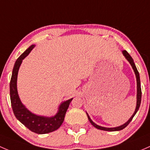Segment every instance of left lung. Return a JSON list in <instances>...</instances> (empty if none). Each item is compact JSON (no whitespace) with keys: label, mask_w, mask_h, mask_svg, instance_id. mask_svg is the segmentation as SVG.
I'll return each instance as SVG.
<instances>
[{"label":"left lung","mask_w":150,"mask_h":150,"mask_svg":"<svg viewBox=\"0 0 150 150\" xmlns=\"http://www.w3.org/2000/svg\"><path fill=\"white\" fill-rule=\"evenodd\" d=\"M123 55H124V57L126 58V59L129 62V64H131L132 66L133 70H134V74L136 75V79H137V105H136V108H135V111L133 113V115H132L130 118L125 123H123V125H121L119 126H117V127H113V128H108V127H103V126H100L99 125L96 124L95 123H94L93 121H92V119L90 118L89 115H88V113L86 112V115H87L88 119H89V122L92 123V125L93 126H95L96 129H100V130H103V131H108V132H116V131H121L122 129H123L124 128H126V126L129 125V123L132 121V120L134 118V115H136L137 112L138 111L139 108L140 104H141V100H142V90H141V83H140V77H139V74L138 71H137V67H136L135 64L134 63V60L133 58L131 57V55L128 53L126 50H123Z\"/></svg>","instance_id":"1"}]
</instances>
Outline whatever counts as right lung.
<instances>
[{"instance_id":"obj_1","label":"right lung","mask_w":150,"mask_h":150,"mask_svg":"<svg viewBox=\"0 0 150 150\" xmlns=\"http://www.w3.org/2000/svg\"><path fill=\"white\" fill-rule=\"evenodd\" d=\"M35 47L32 45L16 60L12 71L10 81V98L13 113L17 119L27 129L36 134H44L57 130L64 122L65 115L73 98L62 102L58 107V112L52 116H44L33 113L21 103L17 91V76L22 61Z\"/></svg>"}]
</instances>
